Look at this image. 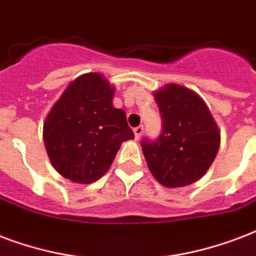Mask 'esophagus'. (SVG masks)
Wrapping results in <instances>:
<instances>
[{
    "label": "esophagus",
    "mask_w": 256,
    "mask_h": 256,
    "mask_svg": "<svg viewBox=\"0 0 256 256\" xmlns=\"http://www.w3.org/2000/svg\"><path fill=\"white\" fill-rule=\"evenodd\" d=\"M142 132H144V126H136V128H134V138H136V140H138V138H142Z\"/></svg>",
    "instance_id": "1"
}]
</instances>
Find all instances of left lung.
Masks as SVG:
<instances>
[{
    "label": "left lung",
    "mask_w": 256,
    "mask_h": 256,
    "mask_svg": "<svg viewBox=\"0 0 256 256\" xmlns=\"http://www.w3.org/2000/svg\"><path fill=\"white\" fill-rule=\"evenodd\" d=\"M162 134L142 138V154L152 175L164 187L198 182L215 160L220 134L202 97L191 89L168 84L155 92Z\"/></svg>",
    "instance_id": "1"
}]
</instances>
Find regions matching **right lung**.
<instances>
[{
  "instance_id": "obj_1",
  "label": "right lung",
  "mask_w": 256,
  "mask_h": 256,
  "mask_svg": "<svg viewBox=\"0 0 256 256\" xmlns=\"http://www.w3.org/2000/svg\"><path fill=\"white\" fill-rule=\"evenodd\" d=\"M114 86L98 74L73 80L44 124V142L50 163L74 183L100 179L122 142L134 138L126 112L112 106Z\"/></svg>"
}]
</instances>
